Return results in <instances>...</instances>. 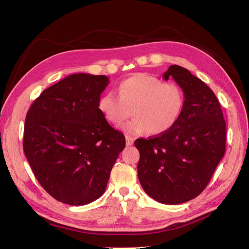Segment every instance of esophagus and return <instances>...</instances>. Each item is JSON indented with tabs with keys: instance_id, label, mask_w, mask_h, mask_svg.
Listing matches in <instances>:
<instances>
[{
	"instance_id": "34e87169",
	"label": "esophagus",
	"mask_w": 249,
	"mask_h": 249,
	"mask_svg": "<svg viewBox=\"0 0 249 249\" xmlns=\"http://www.w3.org/2000/svg\"><path fill=\"white\" fill-rule=\"evenodd\" d=\"M133 138L132 137H130V136H126V145L127 146H130V145H132L133 144Z\"/></svg>"
}]
</instances>
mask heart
Segmentation results:
<instances>
[{
  "label": "heart",
  "instance_id": "1",
  "mask_svg": "<svg viewBox=\"0 0 249 249\" xmlns=\"http://www.w3.org/2000/svg\"><path fill=\"white\" fill-rule=\"evenodd\" d=\"M118 95L104 93L98 107L113 124L121 123L132 114L130 121L119 126L130 136L167 132L177 123L184 106V93L178 84L163 82L147 73H137L123 80L118 86Z\"/></svg>",
  "mask_w": 249,
  "mask_h": 249
}]
</instances>
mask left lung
I'll use <instances>...</instances> for the list:
<instances>
[{
    "label": "left lung",
    "instance_id": "1",
    "mask_svg": "<svg viewBox=\"0 0 249 249\" xmlns=\"http://www.w3.org/2000/svg\"><path fill=\"white\" fill-rule=\"evenodd\" d=\"M172 77L184 92L177 123L167 132L135 140L140 159L137 174L151 198L179 204L204 190L224 157L226 123L213 91L187 69L172 65L163 78Z\"/></svg>",
    "mask_w": 249,
    "mask_h": 249
}]
</instances>
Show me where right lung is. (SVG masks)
I'll return each instance as SVG.
<instances>
[{
    "mask_svg": "<svg viewBox=\"0 0 249 249\" xmlns=\"http://www.w3.org/2000/svg\"><path fill=\"white\" fill-rule=\"evenodd\" d=\"M105 75L72 74L40 93L26 115L23 150L39 184L70 205L101 197L125 136L100 112Z\"/></svg>",
    "mask_w": 249,
    "mask_h": 249,
    "instance_id": "right-lung-1",
    "label": "right lung"
}]
</instances>
